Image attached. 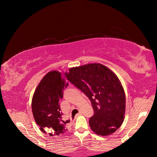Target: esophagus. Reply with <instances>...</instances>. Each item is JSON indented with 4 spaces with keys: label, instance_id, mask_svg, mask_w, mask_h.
I'll list each match as a JSON object with an SVG mask.
<instances>
[{
    "label": "esophagus",
    "instance_id": "34e87169",
    "mask_svg": "<svg viewBox=\"0 0 157 157\" xmlns=\"http://www.w3.org/2000/svg\"><path fill=\"white\" fill-rule=\"evenodd\" d=\"M81 114H82V112H81V111H79V112L78 113V114L76 115V116H79V115H80Z\"/></svg>",
    "mask_w": 157,
    "mask_h": 157
}]
</instances>
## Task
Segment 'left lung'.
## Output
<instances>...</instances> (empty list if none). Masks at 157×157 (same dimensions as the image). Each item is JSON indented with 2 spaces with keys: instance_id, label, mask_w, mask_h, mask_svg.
Segmentation results:
<instances>
[{
  "instance_id": "1",
  "label": "left lung",
  "mask_w": 157,
  "mask_h": 157,
  "mask_svg": "<svg viewBox=\"0 0 157 157\" xmlns=\"http://www.w3.org/2000/svg\"><path fill=\"white\" fill-rule=\"evenodd\" d=\"M65 77L90 101L94 113L89 124L93 132L104 136L120 128L124 119L125 96L111 70L102 64L91 63L71 68Z\"/></svg>"
}]
</instances>
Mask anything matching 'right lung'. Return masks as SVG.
Masks as SVG:
<instances>
[{"label": "right lung", "instance_id": "1", "mask_svg": "<svg viewBox=\"0 0 157 157\" xmlns=\"http://www.w3.org/2000/svg\"><path fill=\"white\" fill-rule=\"evenodd\" d=\"M67 86L61 73L50 71L42 78L33 96L32 109L35 121L42 132L51 136L62 135L67 131L59 101Z\"/></svg>", "mask_w": 157, "mask_h": 157}]
</instances>
